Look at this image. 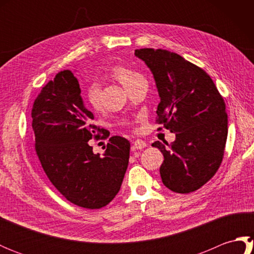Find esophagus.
Returning a JSON list of instances; mask_svg holds the SVG:
<instances>
[{"label":"esophagus","mask_w":254,"mask_h":254,"mask_svg":"<svg viewBox=\"0 0 254 254\" xmlns=\"http://www.w3.org/2000/svg\"><path fill=\"white\" fill-rule=\"evenodd\" d=\"M133 146H134V148H136V149H143V148L146 147V143L142 141V139H136L135 142H133Z\"/></svg>","instance_id":"esophagus-1"}]
</instances>
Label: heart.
Instances as JSON below:
<instances>
[{
	"mask_svg": "<svg viewBox=\"0 0 254 254\" xmlns=\"http://www.w3.org/2000/svg\"><path fill=\"white\" fill-rule=\"evenodd\" d=\"M110 74L112 77H115L119 80L124 87H130L132 84L137 82L138 79L143 78L139 73L133 71L130 67L117 64L110 68ZM86 99L94 108L99 107V99H100V87L97 83H90L87 88H86Z\"/></svg>",
	"mask_w": 254,
	"mask_h": 254,
	"instance_id": "b5f03b06",
	"label": "heart"
}]
</instances>
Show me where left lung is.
Returning a JSON list of instances; mask_svg holds the SVG:
<instances>
[{
  "instance_id": "8db88e82",
  "label": "left lung",
  "mask_w": 254,
  "mask_h": 254,
  "mask_svg": "<svg viewBox=\"0 0 254 254\" xmlns=\"http://www.w3.org/2000/svg\"><path fill=\"white\" fill-rule=\"evenodd\" d=\"M134 55L154 75L160 98L156 122L176 133L171 144L152 145L164 155L161 180L176 193L196 191L223 161L228 134L223 97L204 69L175 52L144 48Z\"/></svg>"
}]
</instances>
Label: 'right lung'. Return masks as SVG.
Returning <instances> with one entry per match:
<instances>
[{
    "label": "right lung",
    "instance_id": "obj_1",
    "mask_svg": "<svg viewBox=\"0 0 254 254\" xmlns=\"http://www.w3.org/2000/svg\"><path fill=\"white\" fill-rule=\"evenodd\" d=\"M35 149L47 177L67 201L97 209L120 190L130 157V142L111 136L105 154L93 153L89 139L102 128L93 124L77 78L64 69L36 98L31 110Z\"/></svg>",
    "mask_w": 254,
    "mask_h": 254
}]
</instances>
